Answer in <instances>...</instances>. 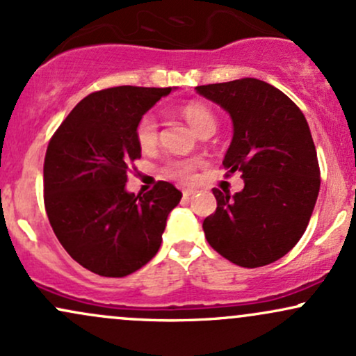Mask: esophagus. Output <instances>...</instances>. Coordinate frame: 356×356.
Listing matches in <instances>:
<instances>
[{"label": "esophagus", "instance_id": "esophagus-1", "mask_svg": "<svg viewBox=\"0 0 356 356\" xmlns=\"http://www.w3.org/2000/svg\"><path fill=\"white\" fill-rule=\"evenodd\" d=\"M194 192H195L194 189H184V191H182V195H184V199H189L191 195L194 194Z\"/></svg>", "mask_w": 356, "mask_h": 356}]
</instances>
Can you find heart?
Segmentation results:
<instances>
[{"label": "heart", "mask_w": 356, "mask_h": 356, "mask_svg": "<svg viewBox=\"0 0 356 356\" xmlns=\"http://www.w3.org/2000/svg\"><path fill=\"white\" fill-rule=\"evenodd\" d=\"M181 115L186 118L187 124L194 129L197 136H202V134L207 132L214 134L216 125H218V120H216L212 110L204 104H199V102H191V104H186L184 107H181ZM136 137L137 144L140 145L142 150L152 149L157 144L159 122L154 113H145V115L140 117L136 127ZM197 164L199 161H170L164 170L169 177L175 179V181L191 182L194 179Z\"/></svg>", "instance_id": "b5f03b06"}]
</instances>
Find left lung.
Wrapping results in <instances>:
<instances>
[{"mask_svg": "<svg viewBox=\"0 0 356 356\" xmlns=\"http://www.w3.org/2000/svg\"><path fill=\"white\" fill-rule=\"evenodd\" d=\"M195 90L231 115L232 140L222 165L244 179L234 195L212 189L218 207L202 222L207 243L238 266L275 263L301 239L320 192L308 122L295 102L263 80Z\"/></svg>", "mask_w": 356, "mask_h": 356, "instance_id": "obj_1", "label": "left lung"}]
</instances>
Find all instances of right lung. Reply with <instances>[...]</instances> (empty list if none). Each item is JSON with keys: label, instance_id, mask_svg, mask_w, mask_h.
<instances>
[{"label": "right lung", "instance_id": "right-lung-1", "mask_svg": "<svg viewBox=\"0 0 356 356\" xmlns=\"http://www.w3.org/2000/svg\"><path fill=\"white\" fill-rule=\"evenodd\" d=\"M172 88L113 87L90 93L61 122L43 165L44 209L53 232L76 263L122 277L157 254L167 216L182 192L159 181L144 195L127 192L140 159L136 127Z\"/></svg>", "mask_w": 356, "mask_h": 356}]
</instances>
